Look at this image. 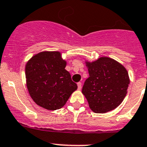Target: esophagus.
<instances>
[{
    "label": "esophagus",
    "mask_w": 147,
    "mask_h": 147,
    "mask_svg": "<svg viewBox=\"0 0 147 147\" xmlns=\"http://www.w3.org/2000/svg\"><path fill=\"white\" fill-rule=\"evenodd\" d=\"M78 84V89H81V87H82V83H80V82H78V83H77Z\"/></svg>",
    "instance_id": "obj_1"
}]
</instances>
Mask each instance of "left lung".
Instances as JSON below:
<instances>
[{
    "instance_id": "1",
    "label": "left lung",
    "mask_w": 147,
    "mask_h": 147,
    "mask_svg": "<svg viewBox=\"0 0 147 147\" xmlns=\"http://www.w3.org/2000/svg\"><path fill=\"white\" fill-rule=\"evenodd\" d=\"M86 66L89 77L84 83L82 93L92 111L104 113L117 108L126 96L129 84L126 69L108 57L86 62Z\"/></svg>"
}]
</instances>
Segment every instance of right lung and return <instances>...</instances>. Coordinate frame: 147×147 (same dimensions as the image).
<instances>
[{"label": "right lung", "mask_w": 147, "mask_h": 147, "mask_svg": "<svg viewBox=\"0 0 147 147\" xmlns=\"http://www.w3.org/2000/svg\"><path fill=\"white\" fill-rule=\"evenodd\" d=\"M60 52L45 51L34 55L26 66L28 92L38 105L54 111L66 104L78 86L65 69Z\"/></svg>", "instance_id": "1"}]
</instances>
